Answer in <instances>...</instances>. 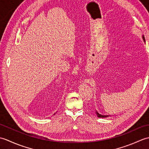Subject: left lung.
<instances>
[{
    "label": "left lung",
    "instance_id": "1",
    "mask_svg": "<svg viewBox=\"0 0 149 149\" xmlns=\"http://www.w3.org/2000/svg\"><path fill=\"white\" fill-rule=\"evenodd\" d=\"M142 38H143V40L144 42H145V37H144V36H142ZM96 114H97V116H98V117H100V118H106V117L109 116L108 115H100V114H99V113H98L97 111H96Z\"/></svg>",
    "mask_w": 149,
    "mask_h": 149
}]
</instances>
